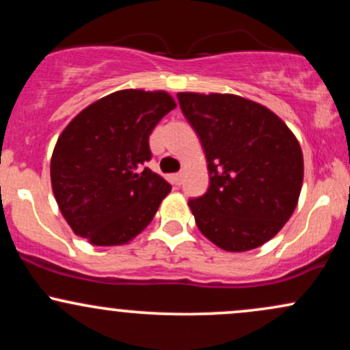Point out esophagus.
Returning a JSON list of instances; mask_svg holds the SVG:
<instances>
[{
  "instance_id": "obj_1",
  "label": "esophagus",
  "mask_w": 350,
  "mask_h": 350,
  "mask_svg": "<svg viewBox=\"0 0 350 350\" xmlns=\"http://www.w3.org/2000/svg\"><path fill=\"white\" fill-rule=\"evenodd\" d=\"M183 178H184V172H176V174L171 176V183L174 184V186H179V184L183 183Z\"/></svg>"
}]
</instances>
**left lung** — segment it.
<instances>
[{"label":"left lung","instance_id":"obj_1","mask_svg":"<svg viewBox=\"0 0 350 350\" xmlns=\"http://www.w3.org/2000/svg\"><path fill=\"white\" fill-rule=\"evenodd\" d=\"M180 110L206 151L211 186L189 200L202 235L248 252L290 220L303 186V151L267 107L232 94L179 92Z\"/></svg>","mask_w":350,"mask_h":350}]
</instances>
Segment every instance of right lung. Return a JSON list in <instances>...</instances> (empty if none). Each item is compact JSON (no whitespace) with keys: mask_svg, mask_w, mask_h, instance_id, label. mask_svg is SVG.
Listing matches in <instances>:
<instances>
[{"mask_svg":"<svg viewBox=\"0 0 350 350\" xmlns=\"http://www.w3.org/2000/svg\"><path fill=\"white\" fill-rule=\"evenodd\" d=\"M176 108L167 92L118 90L64 128L51 158L54 198L75 235L97 247L131 242L171 186L150 167V135Z\"/></svg>","mask_w":350,"mask_h":350,"instance_id":"obj_1","label":"right lung"}]
</instances>
